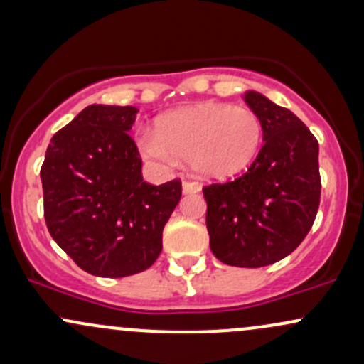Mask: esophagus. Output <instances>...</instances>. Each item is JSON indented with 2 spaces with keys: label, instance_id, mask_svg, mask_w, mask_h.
Listing matches in <instances>:
<instances>
[{
  "label": "esophagus",
  "instance_id": "34e87169",
  "mask_svg": "<svg viewBox=\"0 0 364 364\" xmlns=\"http://www.w3.org/2000/svg\"><path fill=\"white\" fill-rule=\"evenodd\" d=\"M181 190H183V193H185V195H190V193H198V191H200V186L196 185V183H191V181H183Z\"/></svg>",
  "mask_w": 364,
  "mask_h": 364
}]
</instances>
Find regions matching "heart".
I'll list each match as a JSON object with an SVG mask.
<instances>
[{"label": "heart", "mask_w": 364, "mask_h": 364, "mask_svg": "<svg viewBox=\"0 0 364 364\" xmlns=\"http://www.w3.org/2000/svg\"><path fill=\"white\" fill-rule=\"evenodd\" d=\"M262 139V119L250 107L200 102L159 118L156 132L140 136V149L161 164L183 159L202 178L224 181L252 164Z\"/></svg>", "instance_id": "b5f03b06"}]
</instances>
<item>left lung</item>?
Returning a JSON list of instances; mask_svg holds the SVG:
<instances>
[{
	"label": "left lung",
	"mask_w": 364,
	"mask_h": 364,
	"mask_svg": "<svg viewBox=\"0 0 364 364\" xmlns=\"http://www.w3.org/2000/svg\"><path fill=\"white\" fill-rule=\"evenodd\" d=\"M263 147L235 181L203 188L210 250L225 265L257 269L294 252L320 205L318 141L294 112L255 90Z\"/></svg>",
	"instance_id": "obj_1"
}]
</instances>
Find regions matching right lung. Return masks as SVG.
<instances>
[{
    "instance_id": "right-lung-1",
    "label": "right lung",
    "mask_w": 364,
    "mask_h": 364,
    "mask_svg": "<svg viewBox=\"0 0 364 364\" xmlns=\"http://www.w3.org/2000/svg\"><path fill=\"white\" fill-rule=\"evenodd\" d=\"M139 109L90 104L51 139L41 168L49 235L82 270L127 277L162 252L178 179L149 185L128 132Z\"/></svg>"
}]
</instances>
